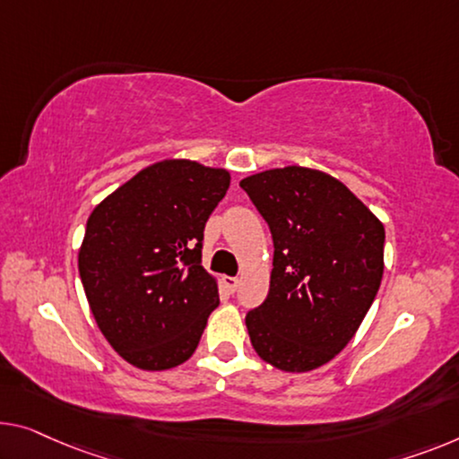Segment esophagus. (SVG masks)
Segmentation results:
<instances>
[{"instance_id":"34e87169","label":"esophagus","mask_w":459,"mask_h":459,"mask_svg":"<svg viewBox=\"0 0 459 459\" xmlns=\"http://www.w3.org/2000/svg\"><path fill=\"white\" fill-rule=\"evenodd\" d=\"M222 284L229 292H235L238 289V278L235 276H222Z\"/></svg>"}]
</instances>
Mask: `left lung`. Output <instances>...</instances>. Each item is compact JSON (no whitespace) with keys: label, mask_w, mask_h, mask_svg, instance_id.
I'll return each instance as SVG.
<instances>
[{"label":"left lung","mask_w":459,"mask_h":459,"mask_svg":"<svg viewBox=\"0 0 459 459\" xmlns=\"http://www.w3.org/2000/svg\"><path fill=\"white\" fill-rule=\"evenodd\" d=\"M241 187L273 241L270 292L245 317L251 344L280 371H313L342 352L373 305L385 229L324 170L270 169Z\"/></svg>","instance_id":"obj_1"}]
</instances>
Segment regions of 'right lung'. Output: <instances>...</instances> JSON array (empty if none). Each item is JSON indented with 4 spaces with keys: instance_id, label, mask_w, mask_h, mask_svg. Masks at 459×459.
<instances>
[{
    "instance_id": "1",
    "label": "right lung",
    "mask_w": 459,
    "mask_h": 459,
    "mask_svg": "<svg viewBox=\"0 0 459 459\" xmlns=\"http://www.w3.org/2000/svg\"><path fill=\"white\" fill-rule=\"evenodd\" d=\"M230 173L186 159L150 164L92 210L78 270L99 330L142 371L195 352L218 303L202 265L204 227Z\"/></svg>"
}]
</instances>
